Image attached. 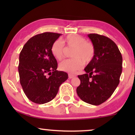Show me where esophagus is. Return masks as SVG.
<instances>
[{
  "instance_id": "34e87169",
  "label": "esophagus",
  "mask_w": 135,
  "mask_h": 135,
  "mask_svg": "<svg viewBox=\"0 0 135 135\" xmlns=\"http://www.w3.org/2000/svg\"><path fill=\"white\" fill-rule=\"evenodd\" d=\"M76 75H74V74H69V79H72L74 78V77H75Z\"/></svg>"
}]
</instances>
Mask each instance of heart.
<instances>
[{
    "instance_id": "heart-1",
    "label": "heart",
    "mask_w": 135,
    "mask_h": 135,
    "mask_svg": "<svg viewBox=\"0 0 135 135\" xmlns=\"http://www.w3.org/2000/svg\"><path fill=\"white\" fill-rule=\"evenodd\" d=\"M68 46L74 47L72 52L73 58L63 60L59 64L61 70L74 73L78 70L83 65V63H89L94 58V47L89 42L79 35L72 34L65 38ZM65 44L61 38L56 40L51 46V53L57 60H61L63 56Z\"/></svg>"
}]
</instances>
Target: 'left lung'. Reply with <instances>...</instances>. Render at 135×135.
Wrapping results in <instances>:
<instances>
[{
    "label": "left lung",
    "instance_id": "left-lung-1",
    "mask_svg": "<svg viewBox=\"0 0 135 135\" xmlns=\"http://www.w3.org/2000/svg\"><path fill=\"white\" fill-rule=\"evenodd\" d=\"M94 47V56L78 75L80 84L77 93L83 101L98 105L107 100L115 90L122 73V57L114 41L104 35H88Z\"/></svg>",
    "mask_w": 135,
    "mask_h": 135
}]
</instances>
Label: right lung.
I'll return each instance as SVG.
<instances>
[{"instance_id": "obj_1", "label": "right lung", "mask_w": 135, "mask_h": 135, "mask_svg": "<svg viewBox=\"0 0 135 135\" xmlns=\"http://www.w3.org/2000/svg\"><path fill=\"white\" fill-rule=\"evenodd\" d=\"M61 34L45 32L32 37L20 54V81L28 98L38 104L51 101L59 87L69 78L67 73L57 70L58 63L51 53L53 42Z\"/></svg>"}]
</instances>
